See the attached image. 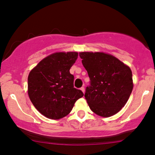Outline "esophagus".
Here are the masks:
<instances>
[{"instance_id": "34e87169", "label": "esophagus", "mask_w": 155, "mask_h": 155, "mask_svg": "<svg viewBox=\"0 0 155 155\" xmlns=\"http://www.w3.org/2000/svg\"><path fill=\"white\" fill-rule=\"evenodd\" d=\"M80 90H81V91H82L84 93V92H85V89H84V87H81L80 88Z\"/></svg>"}]
</instances>
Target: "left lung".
<instances>
[{
  "label": "left lung",
  "mask_w": 155,
  "mask_h": 155,
  "mask_svg": "<svg viewBox=\"0 0 155 155\" xmlns=\"http://www.w3.org/2000/svg\"><path fill=\"white\" fill-rule=\"evenodd\" d=\"M90 85L84 97L90 109L103 117L114 115L124 107L133 88L132 71L115 57L104 52H80Z\"/></svg>",
  "instance_id": "obj_1"
}]
</instances>
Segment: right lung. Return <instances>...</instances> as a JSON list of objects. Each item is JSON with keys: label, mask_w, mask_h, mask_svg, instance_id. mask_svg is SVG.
Masks as SVG:
<instances>
[{"label": "right lung", "mask_w": 155, "mask_h": 155, "mask_svg": "<svg viewBox=\"0 0 155 155\" xmlns=\"http://www.w3.org/2000/svg\"><path fill=\"white\" fill-rule=\"evenodd\" d=\"M78 53L56 52L45 58L30 72L28 79V95L32 104L44 116L59 120L67 116L81 90L74 88L71 67Z\"/></svg>", "instance_id": "right-lung-1"}]
</instances>
